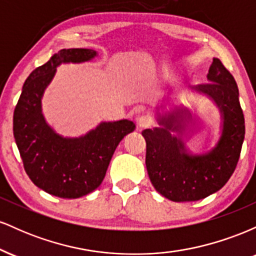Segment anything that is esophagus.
I'll use <instances>...</instances> for the list:
<instances>
[{
  "mask_svg": "<svg viewBox=\"0 0 256 256\" xmlns=\"http://www.w3.org/2000/svg\"><path fill=\"white\" fill-rule=\"evenodd\" d=\"M136 122H137V126L140 128H149V126L152 125V119L146 116H138Z\"/></svg>",
  "mask_w": 256,
  "mask_h": 256,
  "instance_id": "esophagus-1",
  "label": "esophagus"
}]
</instances>
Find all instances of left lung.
I'll return each instance as SVG.
<instances>
[{
	"instance_id": "left-lung-1",
	"label": "left lung",
	"mask_w": 256,
	"mask_h": 256,
	"mask_svg": "<svg viewBox=\"0 0 256 256\" xmlns=\"http://www.w3.org/2000/svg\"><path fill=\"white\" fill-rule=\"evenodd\" d=\"M207 84L194 86L219 110L222 134L210 150L192 154L183 131L192 119L184 106L156 112L158 126L142 132L146 143V166L152 186L174 202L198 201L222 189L236 168L244 140V116L236 80L219 58H214Z\"/></svg>"
}]
</instances>
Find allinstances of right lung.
<instances>
[{
	"label": "right lung",
	"instance_id": "1",
	"mask_svg": "<svg viewBox=\"0 0 256 256\" xmlns=\"http://www.w3.org/2000/svg\"><path fill=\"white\" fill-rule=\"evenodd\" d=\"M92 49H61L28 76L14 110L13 132L24 168L50 195L78 198L101 185L120 140L136 128L128 119L102 122L80 137H64L46 122L42 98L61 64L92 60Z\"/></svg>",
	"mask_w": 256,
	"mask_h": 256
}]
</instances>
